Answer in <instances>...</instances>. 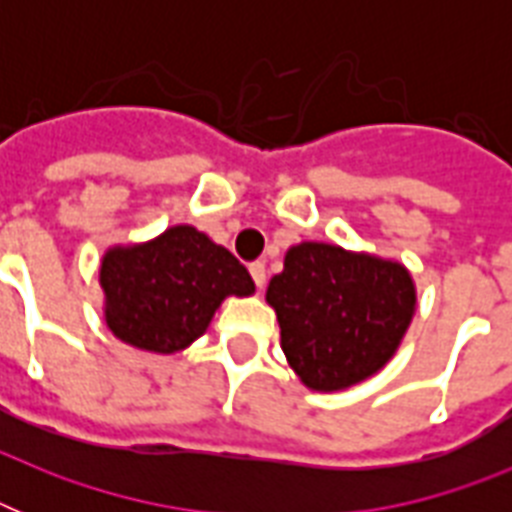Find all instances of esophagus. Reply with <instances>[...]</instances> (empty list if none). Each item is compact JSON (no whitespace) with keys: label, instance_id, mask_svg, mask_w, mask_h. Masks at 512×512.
I'll use <instances>...</instances> for the list:
<instances>
[{"label":"esophagus","instance_id":"34e87169","mask_svg":"<svg viewBox=\"0 0 512 512\" xmlns=\"http://www.w3.org/2000/svg\"><path fill=\"white\" fill-rule=\"evenodd\" d=\"M249 273H252V281H255V287L263 289L265 287V276H268V273H265V263H260V260H257V263H252V265H249Z\"/></svg>","mask_w":512,"mask_h":512}]
</instances>
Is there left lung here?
<instances>
[{
  "label": "left lung",
  "instance_id": "obj_1",
  "mask_svg": "<svg viewBox=\"0 0 512 512\" xmlns=\"http://www.w3.org/2000/svg\"><path fill=\"white\" fill-rule=\"evenodd\" d=\"M281 350L305 388L332 393L388 364L417 308L406 265L324 241L287 249L268 284Z\"/></svg>",
  "mask_w": 512,
  "mask_h": 512
}]
</instances>
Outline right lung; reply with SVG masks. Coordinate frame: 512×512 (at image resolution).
<instances>
[{
	"instance_id": "add662e5",
	"label": "right lung",
	"mask_w": 512,
	"mask_h": 512,
	"mask_svg": "<svg viewBox=\"0 0 512 512\" xmlns=\"http://www.w3.org/2000/svg\"><path fill=\"white\" fill-rule=\"evenodd\" d=\"M103 316L122 342L170 356L207 332L225 297H249L255 281L225 247L193 225L111 247L100 260Z\"/></svg>"
}]
</instances>
